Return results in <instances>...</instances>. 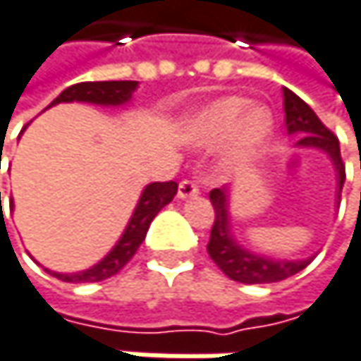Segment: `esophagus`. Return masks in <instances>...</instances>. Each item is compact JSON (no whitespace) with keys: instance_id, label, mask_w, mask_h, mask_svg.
<instances>
[{"instance_id":"1","label":"esophagus","mask_w":361,"mask_h":361,"mask_svg":"<svg viewBox=\"0 0 361 361\" xmlns=\"http://www.w3.org/2000/svg\"><path fill=\"white\" fill-rule=\"evenodd\" d=\"M197 193H200V185H197V180H193V178H185V180L178 185V197H180V200L195 197Z\"/></svg>"}]
</instances>
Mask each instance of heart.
<instances>
[{
  "label": "heart",
  "instance_id": "heart-1",
  "mask_svg": "<svg viewBox=\"0 0 361 361\" xmlns=\"http://www.w3.org/2000/svg\"><path fill=\"white\" fill-rule=\"evenodd\" d=\"M274 133L272 112L264 106L249 108L239 95L220 97L187 120L185 135L195 147H218L226 139L233 143L235 159L255 158Z\"/></svg>",
  "mask_w": 361,
  "mask_h": 361
}]
</instances>
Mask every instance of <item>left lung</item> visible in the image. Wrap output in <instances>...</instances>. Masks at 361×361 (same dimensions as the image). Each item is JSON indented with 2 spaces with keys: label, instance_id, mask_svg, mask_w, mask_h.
Instances as JSON below:
<instances>
[{
  "label": "left lung",
  "instance_id": "8db88e82",
  "mask_svg": "<svg viewBox=\"0 0 361 361\" xmlns=\"http://www.w3.org/2000/svg\"><path fill=\"white\" fill-rule=\"evenodd\" d=\"M283 106H285V124L287 133L297 135V147H314L322 149L333 159L337 170V200H341V189L345 183V166L341 159L338 139L322 124L316 112L293 91L283 89ZM209 202L214 205L216 220L209 233L207 253L216 262V266L233 281L245 285H266L279 283L297 272H301L314 255L305 259H274L268 255H257L249 249L241 247L231 233V214H228V189H212Z\"/></svg>",
  "mask_w": 361,
  "mask_h": 361
}]
</instances>
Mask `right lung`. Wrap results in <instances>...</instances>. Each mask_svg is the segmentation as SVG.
<instances>
[{
	"mask_svg": "<svg viewBox=\"0 0 361 361\" xmlns=\"http://www.w3.org/2000/svg\"><path fill=\"white\" fill-rule=\"evenodd\" d=\"M137 80H99V82H78L64 89L51 104H66V102H87V104H97V106H124L130 102L135 89H137ZM178 191V185L174 180L168 183H152L143 189L139 203L122 233V237L118 239V243L114 249L95 266L80 270V272H72V274H62V272H51L47 270L51 276L64 281V283H97V281H106L114 274H118L128 259L137 253L139 245L145 241V235L149 231L152 220L158 216V212L174 200ZM14 207V203H12Z\"/></svg>",
	"mask_w": 361,
	"mask_h": 361,
	"instance_id": "add662e5",
	"label": "right lung"
}]
</instances>
